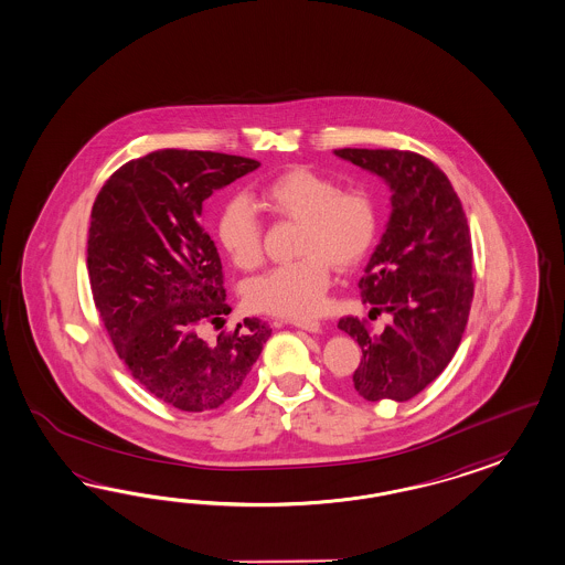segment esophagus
I'll list each match as a JSON object with an SVG mask.
<instances>
[{"label":"esophagus","instance_id":"1","mask_svg":"<svg viewBox=\"0 0 565 565\" xmlns=\"http://www.w3.org/2000/svg\"><path fill=\"white\" fill-rule=\"evenodd\" d=\"M290 322L294 327L305 329V331H310V333H319L321 331V322L315 321V319H296V321Z\"/></svg>","mask_w":565,"mask_h":565}]
</instances>
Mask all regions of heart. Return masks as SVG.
I'll list each match as a JSON object with an SVG mask.
<instances>
[{"mask_svg": "<svg viewBox=\"0 0 565 565\" xmlns=\"http://www.w3.org/2000/svg\"><path fill=\"white\" fill-rule=\"evenodd\" d=\"M259 201L267 212L300 224L298 259L253 279L246 286L248 302L286 319L319 315L333 284V265L341 271L360 265L376 238L374 199L364 186H337L319 170L296 167L263 184ZM215 238L238 269L250 271L263 263V228L246 199H230L220 207Z\"/></svg>", "mask_w": 565, "mask_h": 565, "instance_id": "b5f03b06", "label": "heart"}]
</instances>
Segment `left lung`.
Segmentation results:
<instances>
[{
	"mask_svg": "<svg viewBox=\"0 0 565 565\" xmlns=\"http://www.w3.org/2000/svg\"><path fill=\"white\" fill-rule=\"evenodd\" d=\"M376 172L393 189V214L360 279L370 319L388 312L381 333L366 319L343 317L339 329L362 348L353 388L366 401H409L443 374L460 345L473 302V246L448 177L409 150H335Z\"/></svg>",
	"mask_w": 565,
	"mask_h": 565,
	"instance_id": "left-lung-1",
	"label": "left lung"
}]
</instances>
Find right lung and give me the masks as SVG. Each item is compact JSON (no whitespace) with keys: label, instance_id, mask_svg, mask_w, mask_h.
I'll use <instances>...</instances> for the list:
<instances>
[{"label":"right lung","instance_id":"obj_1","mask_svg":"<svg viewBox=\"0 0 565 565\" xmlns=\"http://www.w3.org/2000/svg\"><path fill=\"white\" fill-rule=\"evenodd\" d=\"M244 156L158 150L129 160L92 205V298L131 376L181 412L217 409L257 362L269 324L244 319L210 342L230 315L214 241L201 226L203 201L253 172Z\"/></svg>","mask_w":565,"mask_h":565}]
</instances>
